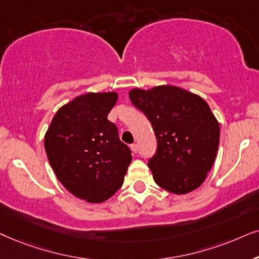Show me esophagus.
<instances>
[{
    "mask_svg": "<svg viewBox=\"0 0 259 259\" xmlns=\"http://www.w3.org/2000/svg\"><path fill=\"white\" fill-rule=\"evenodd\" d=\"M130 148H132V150H133V153H137V150H139V147H137V144L136 143H133L132 146H130Z\"/></svg>",
    "mask_w": 259,
    "mask_h": 259,
    "instance_id": "esophagus-1",
    "label": "esophagus"
}]
</instances>
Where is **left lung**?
Listing matches in <instances>:
<instances>
[{
    "label": "left lung",
    "mask_w": 259,
    "mask_h": 259,
    "mask_svg": "<svg viewBox=\"0 0 259 259\" xmlns=\"http://www.w3.org/2000/svg\"><path fill=\"white\" fill-rule=\"evenodd\" d=\"M130 101L153 125L156 153L148 161L154 181L165 191L186 194L205 181L214 163L220 127L207 103L177 86L134 89Z\"/></svg>",
    "instance_id": "obj_1"
}]
</instances>
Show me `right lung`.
<instances>
[{
	"instance_id": "obj_1",
	"label": "right lung",
	"mask_w": 259,
	"mask_h": 259,
	"mask_svg": "<svg viewBox=\"0 0 259 259\" xmlns=\"http://www.w3.org/2000/svg\"><path fill=\"white\" fill-rule=\"evenodd\" d=\"M116 92L86 94L61 106L45 135L58 180L79 199L103 202L123 185L132 150L108 119Z\"/></svg>"
}]
</instances>
